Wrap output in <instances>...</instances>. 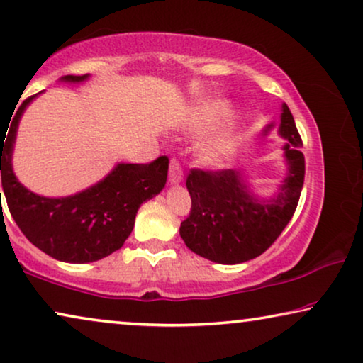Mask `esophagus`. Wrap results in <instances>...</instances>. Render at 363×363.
<instances>
[{"label":"esophagus","mask_w":363,"mask_h":363,"mask_svg":"<svg viewBox=\"0 0 363 363\" xmlns=\"http://www.w3.org/2000/svg\"><path fill=\"white\" fill-rule=\"evenodd\" d=\"M168 180L170 183H180L183 180V168L177 160L170 162V170H168Z\"/></svg>","instance_id":"1"}]
</instances>
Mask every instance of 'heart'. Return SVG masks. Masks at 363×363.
Returning <instances> with one entry per match:
<instances>
[{
  "label": "heart",
  "mask_w": 363,
  "mask_h": 363,
  "mask_svg": "<svg viewBox=\"0 0 363 363\" xmlns=\"http://www.w3.org/2000/svg\"><path fill=\"white\" fill-rule=\"evenodd\" d=\"M231 104L225 101H210L201 104L196 108L195 116H193L191 125L196 130H213V128L223 125V123L230 121L233 117ZM238 143L231 135H223L218 138H213L205 145L201 147V158L203 162L208 165H225L226 162H230L233 155H235Z\"/></svg>",
  "instance_id": "obj_1"
}]
</instances>
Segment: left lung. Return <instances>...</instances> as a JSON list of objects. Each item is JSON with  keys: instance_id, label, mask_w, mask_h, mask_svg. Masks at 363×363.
Segmentation results:
<instances>
[{"instance_id": "8db88e82", "label": "left lung", "mask_w": 363, "mask_h": 363, "mask_svg": "<svg viewBox=\"0 0 363 363\" xmlns=\"http://www.w3.org/2000/svg\"><path fill=\"white\" fill-rule=\"evenodd\" d=\"M279 133L287 140L289 170L272 200L251 195L236 170L191 168L186 177L191 211L182 221L180 236L193 252L220 264H240L261 256L279 238L299 203L306 173L302 140L286 104Z\"/></svg>"}]
</instances>
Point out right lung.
Returning <instances> with one entry per match:
<instances>
[{
    "label": "right lung",
    "instance_id": "right-lung-1",
    "mask_svg": "<svg viewBox=\"0 0 363 363\" xmlns=\"http://www.w3.org/2000/svg\"><path fill=\"white\" fill-rule=\"evenodd\" d=\"M86 79L87 74L64 76L62 81ZM34 97L18 107L4 130L9 135L1 130V183L8 210L23 235L54 259L79 264L102 259L121 250L133 230L138 208L165 186L168 157L150 163H118L102 182L77 195L39 196L16 180L11 167L19 118Z\"/></svg>",
    "mask_w": 363,
    "mask_h": 363
}]
</instances>
